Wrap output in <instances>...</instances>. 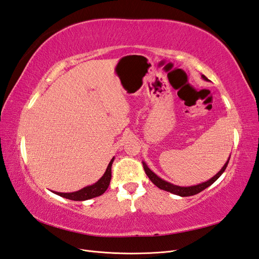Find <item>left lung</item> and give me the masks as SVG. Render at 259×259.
<instances>
[{
  "label": "left lung",
  "instance_id": "8db88e82",
  "mask_svg": "<svg viewBox=\"0 0 259 259\" xmlns=\"http://www.w3.org/2000/svg\"><path fill=\"white\" fill-rule=\"evenodd\" d=\"M201 77L204 79V81H209V79L205 77L204 75H201ZM230 160V157H229ZM229 160L227 161V163H225L223 165V167L221 168V170H219V173L215 174L213 177L210 178L209 181L204 182V183H201V184H198V185H195V186H189V187H181V186H176V185H173L170 184L166 181L162 180L161 177H158L156 174H154L153 171H152L149 167L148 165L145 164L144 162H142L143 164V168L145 170V174L148 175V177L151 180V182L153 183L156 187H158L160 189H163L165 191H168V193H171L174 195H177V196H181V197H188V196H194V195H197L200 193V191H202L203 189H205L207 187H209L210 185L213 184L219 177H220L223 171L225 170V168H227L228 164H229Z\"/></svg>",
  "mask_w": 259,
  "mask_h": 259
}]
</instances>
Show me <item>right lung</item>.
<instances>
[{
  "label": "right lung",
  "mask_w": 259,
  "mask_h": 259,
  "mask_svg": "<svg viewBox=\"0 0 259 259\" xmlns=\"http://www.w3.org/2000/svg\"><path fill=\"white\" fill-rule=\"evenodd\" d=\"M114 158L112 157L107 168H106L105 174L99 178V181L96 182L95 184L91 185V186L85 187L78 191H74V193H57V191H54L55 194L61 196L63 198L70 199V200H74V201H83V200H88V199H92L94 197H98L103 195L106 189L108 188L110 180H111V165L112 162H114Z\"/></svg>",
  "instance_id": "add662e5"
}]
</instances>
